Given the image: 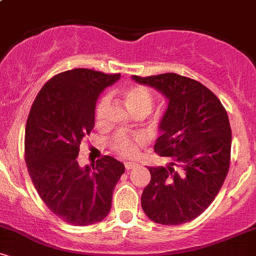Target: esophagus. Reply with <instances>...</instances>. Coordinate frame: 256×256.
<instances>
[{"instance_id":"1","label":"esophagus","mask_w":256,"mask_h":256,"mask_svg":"<svg viewBox=\"0 0 256 256\" xmlns=\"http://www.w3.org/2000/svg\"><path fill=\"white\" fill-rule=\"evenodd\" d=\"M136 165H137L136 162H131V161H128V162H125V168L126 170H131V168H134V167Z\"/></svg>"}]
</instances>
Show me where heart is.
<instances>
[{
	"mask_svg": "<svg viewBox=\"0 0 256 256\" xmlns=\"http://www.w3.org/2000/svg\"><path fill=\"white\" fill-rule=\"evenodd\" d=\"M125 104L132 114L138 113V112H144L148 114L152 110L154 98H152V92L149 89L142 85H130L125 88L122 91ZM110 102V95H104L100 98L95 108V120L98 124L104 122L106 110ZM143 144L142 136H128L125 134H116V136L110 140V146L113 150L122 156H132L136 154L138 146Z\"/></svg>",
	"mask_w": 256,
	"mask_h": 256,
	"instance_id": "heart-1",
	"label": "heart"
}]
</instances>
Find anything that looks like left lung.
<instances>
[{
	"label": "left lung",
	"mask_w": 256,
	"mask_h": 256,
	"mask_svg": "<svg viewBox=\"0 0 256 256\" xmlns=\"http://www.w3.org/2000/svg\"><path fill=\"white\" fill-rule=\"evenodd\" d=\"M138 84L160 91L168 101L154 144L167 167H149L150 183L140 198L149 219L180 225L210 207L230 166L231 128L219 98L200 82L177 73L132 76Z\"/></svg>",
	"instance_id": "obj_1"
}]
</instances>
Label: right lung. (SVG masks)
Segmentation results:
<instances>
[{
	"mask_svg": "<svg viewBox=\"0 0 256 256\" xmlns=\"http://www.w3.org/2000/svg\"><path fill=\"white\" fill-rule=\"evenodd\" d=\"M74 68L54 76L32 104L25 128V161L32 183L46 207L64 222L86 226L104 220L112 207L124 164L106 155L90 166L78 164L79 146L95 125L100 94L119 80Z\"/></svg>",
	"mask_w": 256,
	"mask_h": 256,
	"instance_id": "right-lung-1",
	"label": "right lung"
}]
</instances>
